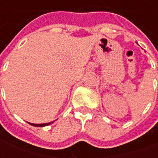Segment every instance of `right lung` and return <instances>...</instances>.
I'll list each match as a JSON object with an SVG mask.
<instances>
[{
	"label": "right lung",
	"mask_w": 158,
	"mask_h": 158,
	"mask_svg": "<svg viewBox=\"0 0 158 158\" xmlns=\"http://www.w3.org/2000/svg\"><path fill=\"white\" fill-rule=\"evenodd\" d=\"M52 122L51 123H40V124H35V123H29L30 125L35 126V127H44V126H47L49 124H51Z\"/></svg>",
	"instance_id": "add662e5"
}]
</instances>
